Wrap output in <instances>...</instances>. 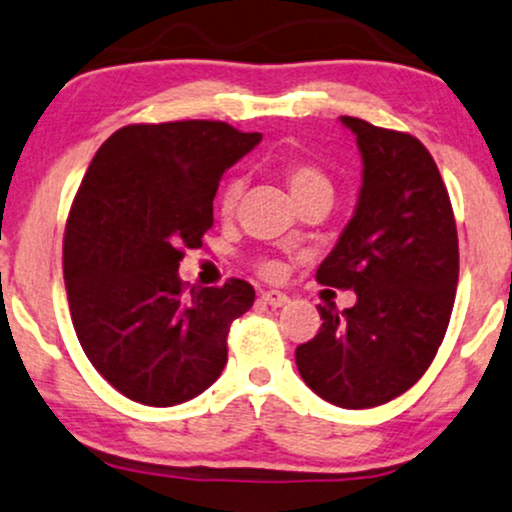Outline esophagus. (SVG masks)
Returning <instances> with one entry per match:
<instances>
[{
    "label": "esophagus",
    "mask_w": 512,
    "mask_h": 512,
    "mask_svg": "<svg viewBox=\"0 0 512 512\" xmlns=\"http://www.w3.org/2000/svg\"><path fill=\"white\" fill-rule=\"evenodd\" d=\"M260 300H262L264 305H269V307H283L291 298H288V295L281 293V291H264L260 295Z\"/></svg>",
    "instance_id": "esophagus-1"
}]
</instances>
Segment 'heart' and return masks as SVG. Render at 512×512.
<instances>
[{
    "mask_svg": "<svg viewBox=\"0 0 512 512\" xmlns=\"http://www.w3.org/2000/svg\"><path fill=\"white\" fill-rule=\"evenodd\" d=\"M281 174H283V178H286L288 188H291V193L295 200H298V205L300 202L310 200V197H317V195H324V197L334 195V186H331L329 174H326L319 164L310 162V159H303V157L286 159V162L281 164ZM240 195H243V181L236 176H231L219 190L221 217H231V214L236 212ZM260 272L267 276H276L279 274V264L262 262Z\"/></svg>",
    "mask_w": 512,
    "mask_h": 512,
    "instance_id": "heart-1",
    "label": "heart"
}]
</instances>
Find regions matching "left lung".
Returning a JSON list of instances; mask_svg holds the SVG:
<instances>
[{
    "label": "left lung",
    "instance_id": "8db88e82",
    "mask_svg": "<svg viewBox=\"0 0 512 512\" xmlns=\"http://www.w3.org/2000/svg\"><path fill=\"white\" fill-rule=\"evenodd\" d=\"M341 123L360 147L362 188L317 281L350 288L357 303L319 305L322 329L295 348V365L319 398L362 410L398 398L432 365L455 303L458 231L420 140L355 116Z\"/></svg>",
    "mask_w": 512,
    "mask_h": 512
}]
</instances>
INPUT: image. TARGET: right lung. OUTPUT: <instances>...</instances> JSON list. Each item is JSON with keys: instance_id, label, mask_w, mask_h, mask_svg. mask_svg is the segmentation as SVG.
I'll return each mask as SVG.
<instances>
[{"instance_id": "obj_1", "label": "right lung", "mask_w": 512, "mask_h": 512, "mask_svg": "<svg viewBox=\"0 0 512 512\" xmlns=\"http://www.w3.org/2000/svg\"><path fill=\"white\" fill-rule=\"evenodd\" d=\"M260 140L224 121L133 123L85 171L64 233L73 329L92 367L135 403H186L226 365V336L255 288L229 279L188 291L178 262L212 229L224 171Z\"/></svg>"}]
</instances>
